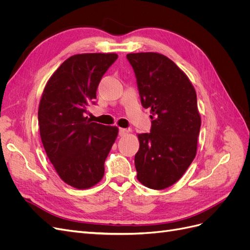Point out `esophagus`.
<instances>
[{
  "mask_svg": "<svg viewBox=\"0 0 250 250\" xmlns=\"http://www.w3.org/2000/svg\"><path fill=\"white\" fill-rule=\"evenodd\" d=\"M127 133H128V129H126V128H119V135H120V137H125Z\"/></svg>",
  "mask_w": 250,
  "mask_h": 250,
  "instance_id": "esophagus-1",
  "label": "esophagus"
}]
</instances>
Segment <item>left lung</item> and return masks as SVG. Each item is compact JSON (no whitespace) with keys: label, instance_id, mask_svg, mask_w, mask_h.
<instances>
[{"label":"left lung","instance_id":"left-lung-1","mask_svg":"<svg viewBox=\"0 0 250 250\" xmlns=\"http://www.w3.org/2000/svg\"><path fill=\"white\" fill-rule=\"evenodd\" d=\"M141 103L151 108L150 132L139 134L134 156L137 178L145 187L163 190L184 175L197 151L201 119L197 96L187 75L158 53H131Z\"/></svg>","mask_w":250,"mask_h":250}]
</instances>
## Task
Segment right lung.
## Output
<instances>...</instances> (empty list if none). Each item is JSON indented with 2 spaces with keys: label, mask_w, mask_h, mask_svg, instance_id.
I'll return each mask as SVG.
<instances>
[{
  "label": "right lung",
  "mask_w": 250,
  "mask_h": 250,
  "mask_svg": "<svg viewBox=\"0 0 250 250\" xmlns=\"http://www.w3.org/2000/svg\"><path fill=\"white\" fill-rule=\"evenodd\" d=\"M117 54L88 53L67 58L48 81L40 103L41 138L50 162L65 184L87 188L104 175V162L118 128L84 117L96 104L98 85Z\"/></svg>",
  "instance_id": "add662e5"
}]
</instances>
